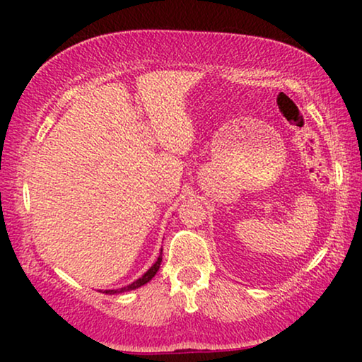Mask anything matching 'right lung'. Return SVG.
Returning <instances> with one entry per match:
<instances>
[{
  "label": "right lung",
  "mask_w": 362,
  "mask_h": 362,
  "mask_svg": "<svg viewBox=\"0 0 362 362\" xmlns=\"http://www.w3.org/2000/svg\"><path fill=\"white\" fill-rule=\"evenodd\" d=\"M161 254H163V249H161V252H160V257H158V260L155 262V264H153V265L150 267V270L145 272V274H143V275L140 276V279L135 280V281H133V284H130V285L123 286V288H118V290H105V293H108V295L123 293V291H130V290L140 288V286H143L145 284H148V281H150V280L153 279V276L156 275V272L160 270V265H161Z\"/></svg>",
  "instance_id": "obj_1"
}]
</instances>
